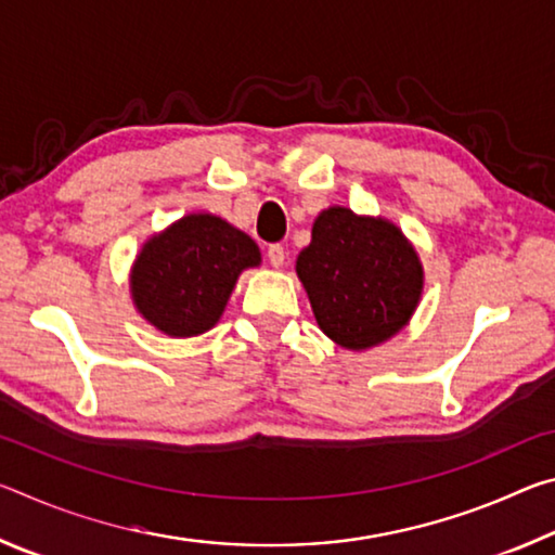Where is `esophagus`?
<instances>
[{"label": "esophagus", "mask_w": 555, "mask_h": 555, "mask_svg": "<svg viewBox=\"0 0 555 555\" xmlns=\"http://www.w3.org/2000/svg\"><path fill=\"white\" fill-rule=\"evenodd\" d=\"M267 257H269V264L279 269V267H284V261H286V251H284V247H281V244H269Z\"/></svg>", "instance_id": "34e87169"}]
</instances>
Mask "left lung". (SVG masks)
Instances as JSON below:
<instances>
[{"mask_svg":"<svg viewBox=\"0 0 555 555\" xmlns=\"http://www.w3.org/2000/svg\"><path fill=\"white\" fill-rule=\"evenodd\" d=\"M321 331L347 350L397 335L424 288L418 255L387 220L327 208L296 261Z\"/></svg>","mask_w":555,"mask_h":555,"instance_id":"obj_1","label":"left lung"}]
</instances>
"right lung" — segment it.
I'll use <instances>...</instances> for the list:
<instances>
[{
    "label": "right lung",
    "mask_w": 555,
    "mask_h": 555,
    "mask_svg": "<svg viewBox=\"0 0 555 555\" xmlns=\"http://www.w3.org/2000/svg\"><path fill=\"white\" fill-rule=\"evenodd\" d=\"M259 261L255 240L230 222L188 215L144 244L131 271V296L166 335H201L218 323L242 269Z\"/></svg>",
    "instance_id": "obj_1"
}]
</instances>
